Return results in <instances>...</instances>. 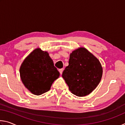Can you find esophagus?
<instances>
[{"mask_svg": "<svg viewBox=\"0 0 125 125\" xmlns=\"http://www.w3.org/2000/svg\"><path fill=\"white\" fill-rule=\"evenodd\" d=\"M63 71V69H62V68L59 69V72H60V73L61 74H62Z\"/></svg>", "mask_w": 125, "mask_h": 125, "instance_id": "obj_1", "label": "esophagus"}]
</instances>
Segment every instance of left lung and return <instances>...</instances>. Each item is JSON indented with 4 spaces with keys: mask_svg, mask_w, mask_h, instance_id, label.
I'll return each instance as SVG.
<instances>
[{
    "mask_svg": "<svg viewBox=\"0 0 125 125\" xmlns=\"http://www.w3.org/2000/svg\"><path fill=\"white\" fill-rule=\"evenodd\" d=\"M102 75L99 61L86 48L80 47L71 53L69 65L63 71L62 77L72 93L84 96L96 88Z\"/></svg>",
    "mask_w": 125,
    "mask_h": 125,
    "instance_id": "1",
    "label": "left lung"
}]
</instances>
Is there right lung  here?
I'll return each instance as SVG.
<instances>
[{
  "label": "right lung",
  "mask_w": 125,
  "mask_h": 125,
  "mask_svg": "<svg viewBox=\"0 0 125 125\" xmlns=\"http://www.w3.org/2000/svg\"><path fill=\"white\" fill-rule=\"evenodd\" d=\"M20 74L25 87L33 94L40 95L50 90L60 72L48 52L38 48L25 59L20 68Z\"/></svg>",
  "instance_id": "1"
}]
</instances>
